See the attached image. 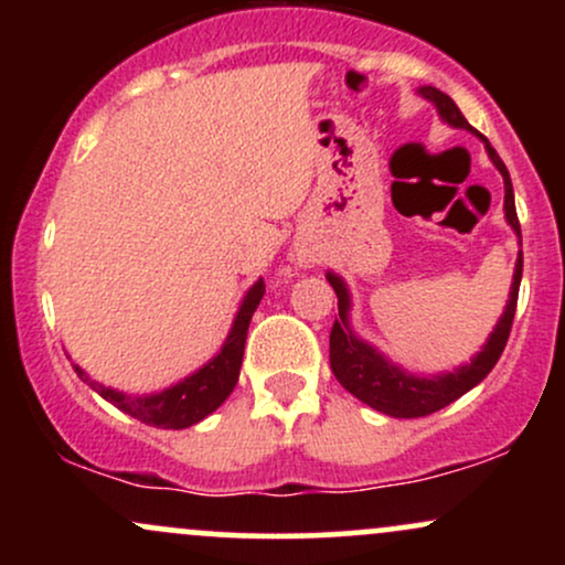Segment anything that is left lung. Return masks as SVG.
I'll return each mask as SVG.
<instances>
[{
	"mask_svg": "<svg viewBox=\"0 0 565 565\" xmlns=\"http://www.w3.org/2000/svg\"><path fill=\"white\" fill-rule=\"evenodd\" d=\"M419 95L425 100H430L436 106L440 119L449 127L468 129V132L478 135V129H472L465 119L462 111L457 108V103L449 95H444L436 87H419ZM489 159L494 161V167L504 180V220L515 236L521 238V223H518L515 212V193H512L510 172L504 167V161L497 157V151L491 148V142L481 138ZM521 274H523V252H518L515 260V274H512L510 284V300L504 305V313L499 316L494 332L489 334V340L483 342V348L478 350L470 359V364H462L451 372L440 374H412L404 366L393 364L391 359L380 353L377 348L369 345L366 340H361L359 334L350 327V289L340 276L329 270L327 278L337 291V308H340V319H334L332 334H329V364H332L334 377L340 380V385L348 393H353L355 398L364 401L366 406L377 408V412L387 414V417L398 419H412V417H427V414L438 412V408L449 406L451 401H457L459 395H465L478 382L486 380V374L494 369V364L502 355L504 345H508L512 319H515V305H518V289H521Z\"/></svg>",
	"mask_w": 565,
	"mask_h": 565,
	"instance_id": "obj_1",
	"label": "left lung"
}]
</instances>
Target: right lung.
<instances>
[{
    "mask_svg": "<svg viewBox=\"0 0 565 565\" xmlns=\"http://www.w3.org/2000/svg\"><path fill=\"white\" fill-rule=\"evenodd\" d=\"M263 295L265 284L263 278H257L249 287V291L244 295L242 305H238L236 319H233L231 332L225 337L223 348L217 350V355H212L204 366L196 369L193 374H188L185 380L164 387V391L148 395H129L89 380L82 366L74 364V372L79 374L100 398H106L108 404L121 408L129 417L153 427H164V430H183V427H191L201 423L204 417H210V414L233 393V387H236L244 361L246 329H249L252 313H255L257 305H260Z\"/></svg>",
    "mask_w": 565,
    "mask_h": 565,
    "instance_id": "obj_1",
    "label": "right lung"
}]
</instances>
